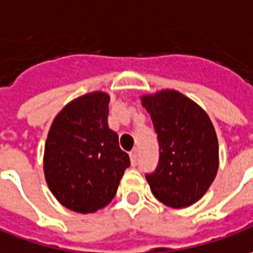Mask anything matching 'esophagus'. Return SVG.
Instances as JSON below:
<instances>
[{"mask_svg":"<svg viewBox=\"0 0 253 253\" xmlns=\"http://www.w3.org/2000/svg\"><path fill=\"white\" fill-rule=\"evenodd\" d=\"M130 160H131L132 166H135V164H137V160H138V155H137V151L130 152Z\"/></svg>","mask_w":253,"mask_h":253,"instance_id":"obj_1","label":"esophagus"}]
</instances>
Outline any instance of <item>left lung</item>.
<instances>
[{"mask_svg": "<svg viewBox=\"0 0 253 253\" xmlns=\"http://www.w3.org/2000/svg\"><path fill=\"white\" fill-rule=\"evenodd\" d=\"M159 141V163L146 181L164 206L185 208L206 194L216 176L219 146L206 111L176 90L141 97Z\"/></svg>", "mask_w": 253, "mask_h": 253, "instance_id": "1", "label": "left lung"}]
</instances>
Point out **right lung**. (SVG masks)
<instances>
[{"label":"right lung","mask_w":253,"mask_h":253,"mask_svg":"<svg viewBox=\"0 0 253 253\" xmlns=\"http://www.w3.org/2000/svg\"><path fill=\"white\" fill-rule=\"evenodd\" d=\"M109 96L93 91L54 118L43 156L47 186L68 210L96 212L115 197L130 157L108 127Z\"/></svg>","instance_id":"obj_1"}]
</instances>
